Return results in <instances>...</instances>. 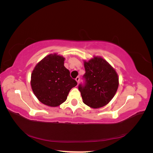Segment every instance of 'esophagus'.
<instances>
[{"label":"esophagus","instance_id":"1","mask_svg":"<svg viewBox=\"0 0 153 153\" xmlns=\"http://www.w3.org/2000/svg\"><path fill=\"white\" fill-rule=\"evenodd\" d=\"M75 80L76 81V82L78 84V83H79V80H80V77H79V76H77V77L75 78Z\"/></svg>","mask_w":153,"mask_h":153}]
</instances>
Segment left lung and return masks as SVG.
<instances>
[{"mask_svg":"<svg viewBox=\"0 0 153 153\" xmlns=\"http://www.w3.org/2000/svg\"><path fill=\"white\" fill-rule=\"evenodd\" d=\"M84 85H79L83 102L93 108L107 105L119 87V76L115 69L101 57L94 56L84 61Z\"/></svg>","mask_w":153,"mask_h":153,"instance_id":"1","label":"left lung"}]
</instances>
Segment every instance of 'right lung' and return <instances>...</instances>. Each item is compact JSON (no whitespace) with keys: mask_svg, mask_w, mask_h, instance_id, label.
<instances>
[{"mask_svg":"<svg viewBox=\"0 0 153 153\" xmlns=\"http://www.w3.org/2000/svg\"><path fill=\"white\" fill-rule=\"evenodd\" d=\"M64 58L57 53L49 54L36 64L31 74L30 85L40 102L52 107L67 99L69 92L77 85L64 66Z\"/></svg>","mask_w":153,"mask_h":153,"instance_id":"right-lung-1","label":"right lung"}]
</instances>
